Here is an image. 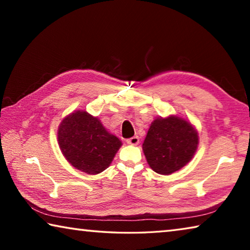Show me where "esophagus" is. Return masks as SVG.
Wrapping results in <instances>:
<instances>
[{
  "instance_id": "obj_1",
  "label": "esophagus",
  "mask_w": 250,
  "mask_h": 250,
  "mask_svg": "<svg viewBox=\"0 0 250 250\" xmlns=\"http://www.w3.org/2000/svg\"><path fill=\"white\" fill-rule=\"evenodd\" d=\"M139 142H140V139H139L138 135H134V137H131L129 139H126V143H128V145L137 146Z\"/></svg>"
}]
</instances>
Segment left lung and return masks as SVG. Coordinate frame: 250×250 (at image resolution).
<instances>
[{
	"label": "left lung",
	"instance_id": "8db88e82",
	"mask_svg": "<svg viewBox=\"0 0 250 250\" xmlns=\"http://www.w3.org/2000/svg\"><path fill=\"white\" fill-rule=\"evenodd\" d=\"M198 135L182 118H158L150 126L142 147L154 172L168 175L183 167L197 149Z\"/></svg>",
	"mask_w": 250,
	"mask_h": 250
}]
</instances>
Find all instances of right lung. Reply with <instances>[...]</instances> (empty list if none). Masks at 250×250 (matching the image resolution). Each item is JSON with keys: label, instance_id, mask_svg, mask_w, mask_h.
Listing matches in <instances>:
<instances>
[{"label": "right lung", "instance_id": "1", "mask_svg": "<svg viewBox=\"0 0 250 250\" xmlns=\"http://www.w3.org/2000/svg\"><path fill=\"white\" fill-rule=\"evenodd\" d=\"M58 143L71 166L88 174L105 170L122 145L116 135L104 129L98 118L86 111L73 112L62 121Z\"/></svg>", "mask_w": 250, "mask_h": 250}]
</instances>
